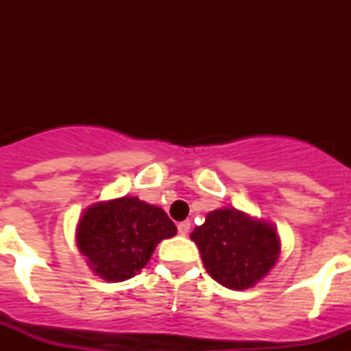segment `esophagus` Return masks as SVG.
Wrapping results in <instances>:
<instances>
[{"label": "esophagus", "instance_id": "obj_1", "mask_svg": "<svg viewBox=\"0 0 351 351\" xmlns=\"http://www.w3.org/2000/svg\"><path fill=\"white\" fill-rule=\"evenodd\" d=\"M178 230L181 235H188V232H190V221H181L178 225Z\"/></svg>", "mask_w": 351, "mask_h": 351}]
</instances>
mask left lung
<instances>
[{
    "label": "left lung",
    "mask_w": 351,
    "mask_h": 351,
    "mask_svg": "<svg viewBox=\"0 0 351 351\" xmlns=\"http://www.w3.org/2000/svg\"><path fill=\"white\" fill-rule=\"evenodd\" d=\"M206 271L230 290H247L271 272L281 253L276 226L235 207L210 210L191 232Z\"/></svg>",
    "instance_id": "1"
}]
</instances>
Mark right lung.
Instances as JSON below:
<instances>
[{
	"label": "right lung",
	"mask_w": 351,
	"mask_h": 351,
	"mask_svg": "<svg viewBox=\"0 0 351 351\" xmlns=\"http://www.w3.org/2000/svg\"><path fill=\"white\" fill-rule=\"evenodd\" d=\"M178 234L161 207L137 197L95 202L77 223V247L96 276L125 281L147 265L163 239Z\"/></svg>",
	"instance_id": "add662e5"
}]
</instances>
